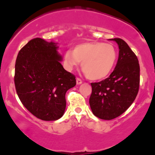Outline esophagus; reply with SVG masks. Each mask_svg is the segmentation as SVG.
<instances>
[{"label": "esophagus", "mask_w": 155, "mask_h": 155, "mask_svg": "<svg viewBox=\"0 0 155 155\" xmlns=\"http://www.w3.org/2000/svg\"><path fill=\"white\" fill-rule=\"evenodd\" d=\"M76 83H77V84H82V80L81 79H80V78H77V79H76Z\"/></svg>", "instance_id": "1"}]
</instances>
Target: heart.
Returning a JSON list of instances; mask_svg holds the SVG:
<instances>
[{
  "label": "heart",
  "instance_id": "heart-1",
  "mask_svg": "<svg viewBox=\"0 0 155 155\" xmlns=\"http://www.w3.org/2000/svg\"><path fill=\"white\" fill-rule=\"evenodd\" d=\"M117 54L115 47L104 42H85L78 45L73 51L64 56V66L73 71L82 61V68L87 77L92 80L104 79L115 66Z\"/></svg>",
  "mask_w": 155,
  "mask_h": 155
}]
</instances>
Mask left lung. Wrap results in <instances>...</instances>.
I'll list each match as a JSON object with an SVG mask.
<instances>
[{
  "mask_svg": "<svg viewBox=\"0 0 155 155\" xmlns=\"http://www.w3.org/2000/svg\"><path fill=\"white\" fill-rule=\"evenodd\" d=\"M114 40L119 47L116 66L108 78L91 83L92 91L89 105L97 117L110 120L124 113L137 96L140 84V66L138 58L124 40Z\"/></svg>",
  "mask_w": 155,
  "mask_h": 155,
  "instance_id": "1",
  "label": "left lung"
}]
</instances>
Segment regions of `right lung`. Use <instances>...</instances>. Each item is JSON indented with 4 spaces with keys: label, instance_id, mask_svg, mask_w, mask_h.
Segmentation results:
<instances>
[{
    "label": "right lung",
    "instance_id": "add662e5",
    "mask_svg": "<svg viewBox=\"0 0 155 155\" xmlns=\"http://www.w3.org/2000/svg\"><path fill=\"white\" fill-rule=\"evenodd\" d=\"M57 43L36 38L18 53L15 85L20 101L30 113L44 121L61 118L66 106L65 95L76 84L73 74L60 61Z\"/></svg>",
    "mask_w": 155,
    "mask_h": 155
}]
</instances>
